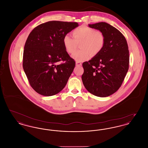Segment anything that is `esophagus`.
Masks as SVG:
<instances>
[{
	"instance_id": "1",
	"label": "esophagus",
	"mask_w": 148,
	"mask_h": 148,
	"mask_svg": "<svg viewBox=\"0 0 148 148\" xmlns=\"http://www.w3.org/2000/svg\"><path fill=\"white\" fill-rule=\"evenodd\" d=\"M82 64L81 63H80V62H76V65H77V66H81Z\"/></svg>"
}]
</instances>
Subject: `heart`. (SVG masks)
Segmentation results:
<instances>
[{"instance_id":"obj_1","label":"heart","mask_w":148,"mask_h":148,"mask_svg":"<svg viewBox=\"0 0 148 148\" xmlns=\"http://www.w3.org/2000/svg\"><path fill=\"white\" fill-rule=\"evenodd\" d=\"M72 34L74 39L68 34L63 38L64 48L68 53L72 54L80 44V50L75 53L72 58L77 62H83L93 55H97L103 49L106 37L103 32L88 26L82 25L74 29Z\"/></svg>"}]
</instances>
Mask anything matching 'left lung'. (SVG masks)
I'll list each match as a JSON object with an SVG mask.
<instances>
[{
  "label": "left lung",
  "instance_id": "left-lung-1",
  "mask_svg": "<svg viewBox=\"0 0 148 148\" xmlns=\"http://www.w3.org/2000/svg\"><path fill=\"white\" fill-rule=\"evenodd\" d=\"M103 33L106 43L102 51L83 63L82 76L86 89L99 97H106L116 92L129 69V52L124 36L116 28L105 23L89 24Z\"/></svg>",
  "mask_w": 148,
  "mask_h": 148
}]
</instances>
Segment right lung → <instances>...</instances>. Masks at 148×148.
<instances>
[{"label":"right lung","instance_id":"1","mask_svg":"<svg viewBox=\"0 0 148 148\" xmlns=\"http://www.w3.org/2000/svg\"><path fill=\"white\" fill-rule=\"evenodd\" d=\"M78 25L77 22L48 21L29 34L23 67L30 86L39 94L56 95L66 84L75 62L64 48L63 38Z\"/></svg>","mask_w":148,"mask_h":148}]
</instances>
